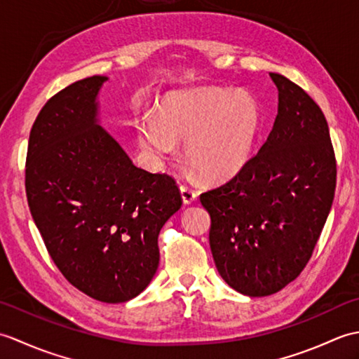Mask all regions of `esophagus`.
Returning <instances> with one entry per match:
<instances>
[{
  "instance_id": "1",
  "label": "esophagus",
  "mask_w": 359,
  "mask_h": 359,
  "mask_svg": "<svg viewBox=\"0 0 359 359\" xmlns=\"http://www.w3.org/2000/svg\"><path fill=\"white\" fill-rule=\"evenodd\" d=\"M180 194H182V201H184L185 205L193 203L196 201V197H197V193L194 191V189L188 188L185 185L180 187Z\"/></svg>"
}]
</instances>
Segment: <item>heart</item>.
<instances>
[{
    "mask_svg": "<svg viewBox=\"0 0 359 359\" xmlns=\"http://www.w3.org/2000/svg\"><path fill=\"white\" fill-rule=\"evenodd\" d=\"M259 129L261 108L250 94L205 88L168 94L157 117H143L137 135L156 162L185 142L187 162L202 177L225 180L250 162Z\"/></svg>",
    "mask_w": 359,
    "mask_h": 359,
    "instance_id": "heart-1",
    "label": "heart"
}]
</instances>
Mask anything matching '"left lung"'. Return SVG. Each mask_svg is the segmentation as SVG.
Wrapping results in <instances>:
<instances>
[{
    "mask_svg": "<svg viewBox=\"0 0 359 359\" xmlns=\"http://www.w3.org/2000/svg\"><path fill=\"white\" fill-rule=\"evenodd\" d=\"M278 116L255 157L226 184L201 194L210 247L228 285L247 296L278 293L310 261L329 216L337 160L329 125L306 90L270 72Z\"/></svg>",
    "mask_w": 359,
    "mask_h": 359,
    "instance_id": "1",
    "label": "left lung"
}]
</instances>
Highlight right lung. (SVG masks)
I'll return each mask as SVG.
<instances>
[{
  "instance_id": "1",
  "label": "right lung",
  "mask_w": 359,
  "mask_h": 359,
  "mask_svg": "<svg viewBox=\"0 0 359 359\" xmlns=\"http://www.w3.org/2000/svg\"><path fill=\"white\" fill-rule=\"evenodd\" d=\"M108 77L75 81L49 98L30 129L26 194L52 261L97 301L140 294L158 266V233L182 207L175 180L137 168L98 125Z\"/></svg>"
}]
</instances>
